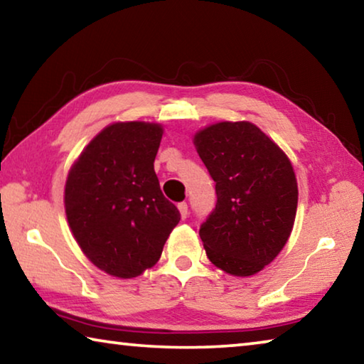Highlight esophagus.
<instances>
[{"instance_id": "1", "label": "esophagus", "mask_w": 364, "mask_h": 364, "mask_svg": "<svg viewBox=\"0 0 364 364\" xmlns=\"http://www.w3.org/2000/svg\"><path fill=\"white\" fill-rule=\"evenodd\" d=\"M178 210H180V213H181V218L184 220L188 217V204L186 202H180V204H178Z\"/></svg>"}]
</instances>
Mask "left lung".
<instances>
[{
	"label": "left lung",
	"instance_id": "8db88e82",
	"mask_svg": "<svg viewBox=\"0 0 364 364\" xmlns=\"http://www.w3.org/2000/svg\"><path fill=\"white\" fill-rule=\"evenodd\" d=\"M194 146L215 181L217 205L200 225L208 260L250 276L278 257L291 236L299 189L291 160L250 122H220Z\"/></svg>",
	"mask_w": 364,
	"mask_h": 364
}]
</instances>
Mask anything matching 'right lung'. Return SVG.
I'll list each match as a JSON object with an SVG mask.
<instances>
[{
  "label": "right lung",
  "mask_w": 364,
  "mask_h": 364,
  "mask_svg": "<svg viewBox=\"0 0 364 364\" xmlns=\"http://www.w3.org/2000/svg\"><path fill=\"white\" fill-rule=\"evenodd\" d=\"M162 127L117 122L90 141L65 181V215L83 254L115 278L154 267L180 221L154 171Z\"/></svg>",
  "instance_id": "right-lung-1"
}]
</instances>
